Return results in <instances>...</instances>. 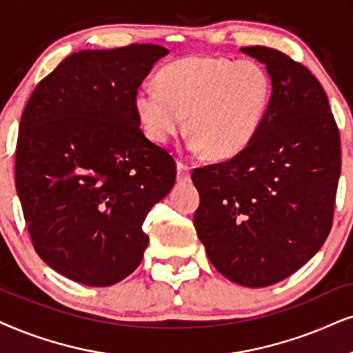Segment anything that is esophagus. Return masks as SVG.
<instances>
[{
  "instance_id": "34e87169",
  "label": "esophagus",
  "mask_w": 353,
  "mask_h": 353,
  "mask_svg": "<svg viewBox=\"0 0 353 353\" xmlns=\"http://www.w3.org/2000/svg\"><path fill=\"white\" fill-rule=\"evenodd\" d=\"M190 179V168L184 163H177V181L187 182Z\"/></svg>"
}]
</instances>
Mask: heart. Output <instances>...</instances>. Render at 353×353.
I'll return each instance as SVG.
<instances>
[{
	"label": "heart",
	"mask_w": 353,
	"mask_h": 353,
	"mask_svg": "<svg viewBox=\"0 0 353 353\" xmlns=\"http://www.w3.org/2000/svg\"><path fill=\"white\" fill-rule=\"evenodd\" d=\"M158 86L141 84L135 112L146 137L164 145L184 128L190 150L216 161L243 153L261 130L269 109L272 84L252 61L192 55L164 66Z\"/></svg>",
	"instance_id": "obj_1"
}]
</instances>
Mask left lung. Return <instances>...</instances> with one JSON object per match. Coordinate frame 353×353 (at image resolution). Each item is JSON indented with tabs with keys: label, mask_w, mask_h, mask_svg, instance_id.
Masks as SVG:
<instances>
[{
	"label": "left lung",
	"mask_w": 353,
	"mask_h": 353,
	"mask_svg": "<svg viewBox=\"0 0 353 353\" xmlns=\"http://www.w3.org/2000/svg\"><path fill=\"white\" fill-rule=\"evenodd\" d=\"M241 52L265 65L269 109L243 153L194 169V225L221 275L262 288L305 265L327 238L341 138L327 96L306 66L269 47Z\"/></svg>",
	"instance_id": "1"
}]
</instances>
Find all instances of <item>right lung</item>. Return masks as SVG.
<instances>
[{
    "instance_id": "add662e5",
    "label": "right lung",
    "mask_w": 353,
    "mask_h": 353,
    "mask_svg": "<svg viewBox=\"0 0 353 353\" xmlns=\"http://www.w3.org/2000/svg\"><path fill=\"white\" fill-rule=\"evenodd\" d=\"M168 48L81 50L34 89L21 117L16 189L35 252L58 274L109 287L140 265L146 215L176 163L140 128L135 92Z\"/></svg>"
}]
</instances>
